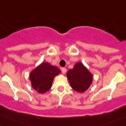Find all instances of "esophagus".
Here are the masks:
<instances>
[{
  "instance_id": "34e87169",
  "label": "esophagus",
  "mask_w": 126,
  "mask_h": 126,
  "mask_svg": "<svg viewBox=\"0 0 126 126\" xmlns=\"http://www.w3.org/2000/svg\"><path fill=\"white\" fill-rule=\"evenodd\" d=\"M61 70H62V73H63V74H65L66 73V72H67V70H66L65 68H62Z\"/></svg>"
}]
</instances>
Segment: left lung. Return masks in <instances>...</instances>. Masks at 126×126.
I'll return each mask as SVG.
<instances>
[{
  "label": "left lung",
  "instance_id": "1",
  "mask_svg": "<svg viewBox=\"0 0 126 126\" xmlns=\"http://www.w3.org/2000/svg\"><path fill=\"white\" fill-rule=\"evenodd\" d=\"M66 75L71 87L80 93L86 91L93 82V75L81 62L75 63Z\"/></svg>",
  "mask_w": 126,
  "mask_h": 126
}]
</instances>
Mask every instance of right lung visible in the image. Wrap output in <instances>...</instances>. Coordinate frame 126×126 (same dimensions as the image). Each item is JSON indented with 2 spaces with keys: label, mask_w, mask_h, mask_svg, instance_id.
Instances as JSON below:
<instances>
[{
  "label": "right lung",
  "mask_w": 126,
  "mask_h": 126,
  "mask_svg": "<svg viewBox=\"0 0 126 126\" xmlns=\"http://www.w3.org/2000/svg\"><path fill=\"white\" fill-rule=\"evenodd\" d=\"M61 73V70L56 66L42 62L30 72L29 79L34 90L43 94L51 89L55 76Z\"/></svg>",
  "instance_id": "obj_1"
}]
</instances>
